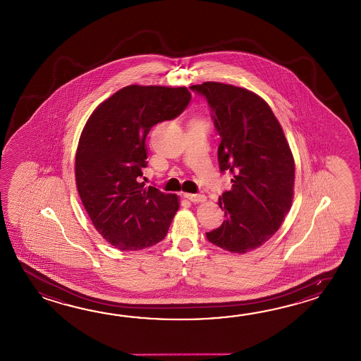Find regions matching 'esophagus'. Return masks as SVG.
<instances>
[{
    "instance_id": "esophagus-1",
    "label": "esophagus",
    "mask_w": 361,
    "mask_h": 361,
    "mask_svg": "<svg viewBox=\"0 0 361 361\" xmlns=\"http://www.w3.org/2000/svg\"><path fill=\"white\" fill-rule=\"evenodd\" d=\"M184 197L190 200L191 202H204L207 200L205 195H200V193H184Z\"/></svg>"
}]
</instances>
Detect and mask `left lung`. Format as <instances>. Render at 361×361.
Wrapping results in <instances>:
<instances>
[{"instance_id":"1","label":"left lung","mask_w":361,"mask_h":361,"mask_svg":"<svg viewBox=\"0 0 361 361\" xmlns=\"http://www.w3.org/2000/svg\"><path fill=\"white\" fill-rule=\"evenodd\" d=\"M212 108L221 135L218 162L231 174L232 188L223 192L221 227L207 232L212 244L244 254L272 238L290 210L294 159L272 109L244 87L222 82L193 85Z\"/></svg>"}]
</instances>
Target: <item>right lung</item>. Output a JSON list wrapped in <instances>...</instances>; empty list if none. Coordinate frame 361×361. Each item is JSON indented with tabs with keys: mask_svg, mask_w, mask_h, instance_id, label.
<instances>
[{
	"mask_svg": "<svg viewBox=\"0 0 361 361\" xmlns=\"http://www.w3.org/2000/svg\"><path fill=\"white\" fill-rule=\"evenodd\" d=\"M191 100L187 87L129 85L100 103L81 133L77 191L95 230L123 252L166 236L179 209L177 195L139 183L147 166L146 138L156 123L173 120Z\"/></svg>",
	"mask_w": 361,
	"mask_h": 361,
	"instance_id": "obj_1",
	"label": "right lung"
}]
</instances>
